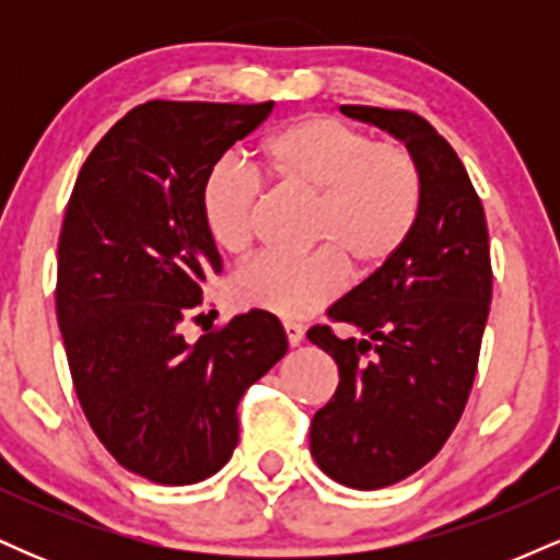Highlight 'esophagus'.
Returning <instances> with one entry per match:
<instances>
[{
	"mask_svg": "<svg viewBox=\"0 0 560 560\" xmlns=\"http://www.w3.org/2000/svg\"><path fill=\"white\" fill-rule=\"evenodd\" d=\"M284 334H287V342L292 347H298L302 339H305V329L300 324H292V320H284Z\"/></svg>",
	"mask_w": 560,
	"mask_h": 560,
	"instance_id": "1",
	"label": "esophagus"
}]
</instances>
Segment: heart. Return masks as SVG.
<instances>
[{
	"label": "heart",
	"mask_w": 560,
	"mask_h": 560,
	"mask_svg": "<svg viewBox=\"0 0 560 560\" xmlns=\"http://www.w3.org/2000/svg\"><path fill=\"white\" fill-rule=\"evenodd\" d=\"M268 171L289 189L316 197V253L266 255L231 279V300L247 311L305 318L342 292L347 271L376 273L400 253L421 210V173L400 141L305 115L262 141ZM262 189L255 173L218 160L199 186V218L221 253L242 258L258 234Z\"/></svg>",
	"instance_id": "heart-1"
}]
</instances>
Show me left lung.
<instances>
[{
	"label": "left lung",
	"mask_w": 560,
	"mask_h": 560,
	"mask_svg": "<svg viewBox=\"0 0 560 560\" xmlns=\"http://www.w3.org/2000/svg\"><path fill=\"white\" fill-rule=\"evenodd\" d=\"M339 110L400 139L421 173L408 242L329 307L361 339H339L329 326L307 331L339 369L337 392L311 421L313 458L339 485L382 490L427 466L464 413L490 316V236L464 163L429 120Z\"/></svg>",
	"instance_id": "left-lung-1"
}]
</instances>
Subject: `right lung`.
I'll return each instance as SVG.
<instances>
[{
	"label": "right lung",
	"instance_id": "1",
	"mask_svg": "<svg viewBox=\"0 0 560 560\" xmlns=\"http://www.w3.org/2000/svg\"><path fill=\"white\" fill-rule=\"evenodd\" d=\"M271 110L144 102L94 147L66 208L55 302L75 395L113 458L155 485H195L229 464L236 405L287 352L262 311L197 342L182 331L223 268L199 186Z\"/></svg>",
	"mask_w": 560,
	"mask_h": 560
}]
</instances>
